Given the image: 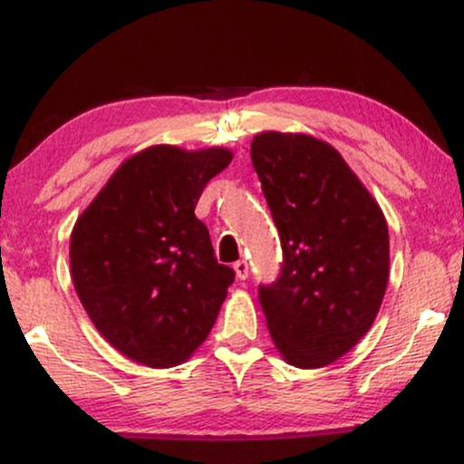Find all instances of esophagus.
<instances>
[{"label":"esophagus","instance_id":"1","mask_svg":"<svg viewBox=\"0 0 464 464\" xmlns=\"http://www.w3.org/2000/svg\"><path fill=\"white\" fill-rule=\"evenodd\" d=\"M234 272H237L240 281H246V278H249V264H246L245 259H240V262L234 264Z\"/></svg>","mask_w":464,"mask_h":464}]
</instances>
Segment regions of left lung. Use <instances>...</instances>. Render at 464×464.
<instances>
[{
	"label": "left lung",
	"instance_id": "left-lung-1",
	"mask_svg": "<svg viewBox=\"0 0 464 464\" xmlns=\"http://www.w3.org/2000/svg\"><path fill=\"white\" fill-rule=\"evenodd\" d=\"M251 160L283 245L281 276L259 287L266 325L287 363L325 367L370 332L382 306L384 213L340 151L321 139L259 132Z\"/></svg>",
	"mask_w": 464,
	"mask_h": 464
}]
</instances>
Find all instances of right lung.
Listing matches in <instances>:
<instances>
[{"label":"right lung","instance_id":"right-lung-1","mask_svg":"<svg viewBox=\"0 0 464 464\" xmlns=\"http://www.w3.org/2000/svg\"><path fill=\"white\" fill-rule=\"evenodd\" d=\"M230 162L227 148L151 145L126 158L75 221V294L99 334L135 363L179 365L215 325L234 270L218 264L194 208Z\"/></svg>","mask_w":464,"mask_h":464}]
</instances>
